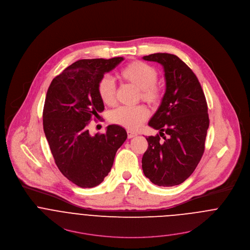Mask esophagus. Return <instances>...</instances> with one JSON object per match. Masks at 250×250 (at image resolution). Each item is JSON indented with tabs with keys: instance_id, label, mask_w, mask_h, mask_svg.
Returning <instances> with one entry per match:
<instances>
[{
	"instance_id": "esophagus-1",
	"label": "esophagus",
	"mask_w": 250,
	"mask_h": 250,
	"mask_svg": "<svg viewBox=\"0 0 250 250\" xmlns=\"http://www.w3.org/2000/svg\"><path fill=\"white\" fill-rule=\"evenodd\" d=\"M127 134H128V137H129V138H133V137L137 136V134H136V132H132V131H130V130L127 132Z\"/></svg>"
}]
</instances>
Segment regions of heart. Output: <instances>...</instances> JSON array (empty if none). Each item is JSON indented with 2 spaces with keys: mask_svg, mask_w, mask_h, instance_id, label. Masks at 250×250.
<instances>
[{
  "mask_svg": "<svg viewBox=\"0 0 250 250\" xmlns=\"http://www.w3.org/2000/svg\"><path fill=\"white\" fill-rule=\"evenodd\" d=\"M119 78L139 91V98L144 102L156 106L161 100V88L157 84V69L141 61H134L122 68ZM97 91L102 102L108 106L115 103V87L107 76H103L97 85ZM148 111L144 106L135 108L120 107L110 114V120L129 130L138 129L148 118Z\"/></svg>",
  "mask_w": 250,
  "mask_h": 250,
  "instance_id": "heart-1",
  "label": "heart"
}]
</instances>
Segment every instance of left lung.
<instances>
[{
	"instance_id": "obj_1",
	"label": "left lung",
	"mask_w": 250,
	"mask_h": 250,
	"mask_svg": "<svg viewBox=\"0 0 250 250\" xmlns=\"http://www.w3.org/2000/svg\"><path fill=\"white\" fill-rule=\"evenodd\" d=\"M143 59L163 67L166 90L148 123L159 135L146 137L142 170L156 185H179L192 175L205 152L209 127L205 93L195 73L177 55L154 53Z\"/></svg>"
}]
</instances>
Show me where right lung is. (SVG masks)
<instances>
[{
	"label": "right lung",
	"instance_id": "obj_1",
	"mask_svg": "<svg viewBox=\"0 0 250 250\" xmlns=\"http://www.w3.org/2000/svg\"><path fill=\"white\" fill-rule=\"evenodd\" d=\"M123 57L82 59L51 81L45 96L43 126L51 154L60 172L82 188L97 186L110 173L116 151L127 138L118 125L91 136L88 126L104 111L97 85L104 73Z\"/></svg>",
	"mask_w": 250,
	"mask_h": 250
}]
</instances>
